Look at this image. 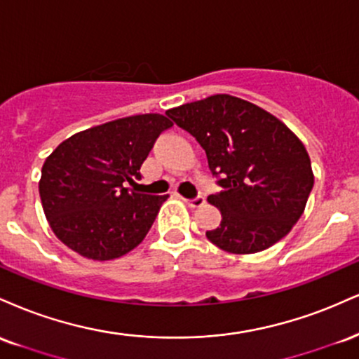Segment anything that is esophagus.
Masks as SVG:
<instances>
[{
  "instance_id": "34e87169",
  "label": "esophagus",
  "mask_w": 359,
  "mask_h": 359,
  "mask_svg": "<svg viewBox=\"0 0 359 359\" xmlns=\"http://www.w3.org/2000/svg\"><path fill=\"white\" fill-rule=\"evenodd\" d=\"M183 201L188 206H191V208H200V206L205 205V198L203 196H196V198H193V200H187V198H183Z\"/></svg>"
}]
</instances>
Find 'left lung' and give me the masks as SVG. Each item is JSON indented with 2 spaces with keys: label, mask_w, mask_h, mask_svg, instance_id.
<instances>
[{
  "label": "left lung",
  "mask_w": 359,
  "mask_h": 359,
  "mask_svg": "<svg viewBox=\"0 0 359 359\" xmlns=\"http://www.w3.org/2000/svg\"><path fill=\"white\" fill-rule=\"evenodd\" d=\"M203 146L223 191L208 203L220 210L206 238L229 254H257L292 230L304 213L314 172L304 144L265 109L229 94L166 111Z\"/></svg>",
  "instance_id": "1"
}]
</instances>
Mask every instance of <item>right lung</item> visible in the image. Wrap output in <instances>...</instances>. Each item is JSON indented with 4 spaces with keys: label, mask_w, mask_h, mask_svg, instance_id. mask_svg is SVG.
Returning <instances> with one entry per match:
<instances>
[{
    "label": "right lung",
    "mask_w": 359,
    "mask_h": 359,
    "mask_svg": "<svg viewBox=\"0 0 359 359\" xmlns=\"http://www.w3.org/2000/svg\"><path fill=\"white\" fill-rule=\"evenodd\" d=\"M172 122L137 114L80 130L45 159L38 183L48 225L60 242L88 260H114L144 240L170 195L126 188Z\"/></svg>",
    "instance_id": "right-lung-1"
}]
</instances>
